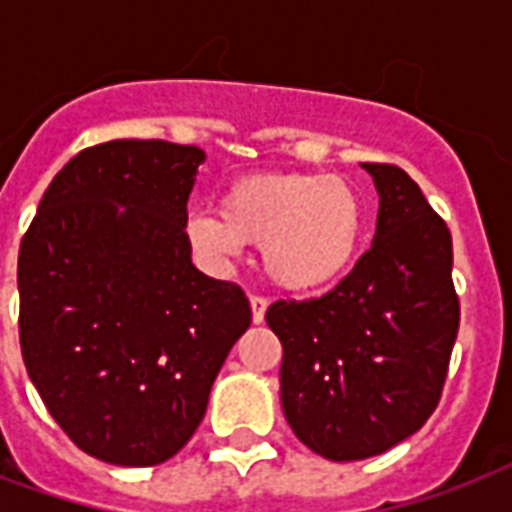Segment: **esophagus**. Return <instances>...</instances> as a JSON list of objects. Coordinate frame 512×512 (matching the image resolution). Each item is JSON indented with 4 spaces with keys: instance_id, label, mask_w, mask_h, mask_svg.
I'll return each mask as SVG.
<instances>
[{
    "instance_id": "obj_1",
    "label": "esophagus",
    "mask_w": 512,
    "mask_h": 512,
    "mask_svg": "<svg viewBox=\"0 0 512 512\" xmlns=\"http://www.w3.org/2000/svg\"><path fill=\"white\" fill-rule=\"evenodd\" d=\"M249 308H252V321H255V324H263L265 311H268V300L260 295H252L249 297Z\"/></svg>"
}]
</instances>
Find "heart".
Returning <instances> with one entry per match:
<instances>
[{
    "instance_id": "1",
    "label": "heart",
    "mask_w": 512,
    "mask_h": 512,
    "mask_svg": "<svg viewBox=\"0 0 512 512\" xmlns=\"http://www.w3.org/2000/svg\"><path fill=\"white\" fill-rule=\"evenodd\" d=\"M185 239L209 263L260 244L265 276L287 292H316L342 279L364 239L356 188L327 172H260L239 177L217 215L188 217Z\"/></svg>"
}]
</instances>
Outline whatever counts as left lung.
<instances>
[{
	"instance_id": "1",
	"label": "left lung",
	"mask_w": 512,
	"mask_h": 512,
	"mask_svg": "<svg viewBox=\"0 0 512 512\" xmlns=\"http://www.w3.org/2000/svg\"><path fill=\"white\" fill-rule=\"evenodd\" d=\"M361 167L380 196L372 247L332 292L265 313L284 348L289 428L335 462L388 452L425 425L460 329L446 223L401 167Z\"/></svg>"
}]
</instances>
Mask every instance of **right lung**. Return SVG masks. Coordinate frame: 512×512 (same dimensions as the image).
<instances>
[{"label":"right lung","instance_id":"obj_1","mask_svg":"<svg viewBox=\"0 0 512 512\" xmlns=\"http://www.w3.org/2000/svg\"><path fill=\"white\" fill-rule=\"evenodd\" d=\"M204 159L167 140L84 148L52 177L20 241L28 377L95 460L148 468L175 457L252 321L241 287L191 263L185 204Z\"/></svg>","mask_w":512,"mask_h":512}]
</instances>
